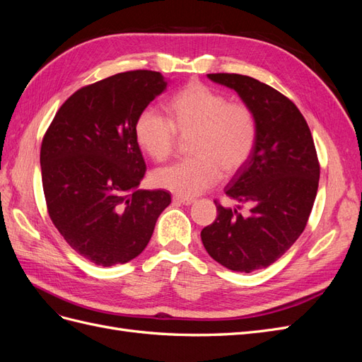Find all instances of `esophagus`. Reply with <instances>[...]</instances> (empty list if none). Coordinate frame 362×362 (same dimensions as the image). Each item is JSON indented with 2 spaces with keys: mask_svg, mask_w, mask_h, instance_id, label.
I'll list each match as a JSON object with an SVG mask.
<instances>
[{
  "mask_svg": "<svg viewBox=\"0 0 362 362\" xmlns=\"http://www.w3.org/2000/svg\"><path fill=\"white\" fill-rule=\"evenodd\" d=\"M172 202L175 205H192L194 202V199L193 198H182V196L175 194L173 198H172Z\"/></svg>",
  "mask_w": 362,
  "mask_h": 362,
  "instance_id": "esophagus-1",
  "label": "esophagus"
}]
</instances>
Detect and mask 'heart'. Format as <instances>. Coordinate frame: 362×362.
<instances>
[{"instance_id": "b5f03b06", "label": "heart", "mask_w": 362, "mask_h": 362, "mask_svg": "<svg viewBox=\"0 0 362 362\" xmlns=\"http://www.w3.org/2000/svg\"><path fill=\"white\" fill-rule=\"evenodd\" d=\"M168 119L145 108L136 119L139 146L157 163L166 161L180 136H187L193 154L154 173L160 189L177 196H194L221 177H231L250 158L257 145L258 122L252 108L229 101L221 90L201 81H190L164 103Z\"/></svg>"}]
</instances>
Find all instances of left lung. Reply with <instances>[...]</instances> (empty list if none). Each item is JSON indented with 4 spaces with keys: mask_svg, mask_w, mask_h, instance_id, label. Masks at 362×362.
Masks as SVG:
<instances>
[{
    "mask_svg": "<svg viewBox=\"0 0 362 362\" xmlns=\"http://www.w3.org/2000/svg\"><path fill=\"white\" fill-rule=\"evenodd\" d=\"M234 89L254 110L258 137L245 166L225 187L228 198L250 213L217 199L216 221L201 231L204 247L229 270L250 273L281 258L303 233L319 187L320 164L311 131L299 108L273 87L240 74H208Z\"/></svg>",
    "mask_w": 362,
    "mask_h": 362,
    "instance_id": "left-lung-1",
    "label": "left lung"
}]
</instances>
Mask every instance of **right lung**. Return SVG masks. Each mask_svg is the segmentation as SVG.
<instances>
[{
    "mask_svg": "<svg viewBox=\"0 0 362 362\" xmlns=\"http://www.w3.org/2000/svg\"><path fill=\"white\" fill-rule=\"evenodd\" d=\"M168 83L128 71L84 86L54 116L42 140L47 210L66 243L98 266L124 264L149 243L164 190H137L146 164L134 134L139 113Z\"/></svg>",
    "mask_w": 362,
    "mask_h": 362,
    "instance_id": "1",
    "label": "right lung"
}]
</instances>
